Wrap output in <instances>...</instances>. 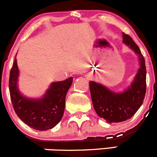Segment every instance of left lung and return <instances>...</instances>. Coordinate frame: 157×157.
<instances>
[{
	"label": "left lung",
	"instance_id": "8db88e82",
	"mask_svg": "<svg viewBox=\"0 0 157 157\" xmlns=\"http://www.w3.org/2000/svg\"><path fill=\"white\" fill-rule=\"evenodd\" d=\"M124 44L139 55L140 68L134 81L124 92L114 93L101 84L90 81L93 105L97 115L109 123L125 121L132 117L142 105L146 93V68L143 55L131 36L123 32Z\"/></svg>",
	"mask_w": 157,
	"mask_h": 157
}]
</instances>
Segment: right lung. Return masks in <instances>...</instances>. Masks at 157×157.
<instances>
[{
    "label": "right lung",
    "instance_id": "add662e5",
    "mask_svg": "<svg viewBox=\"0 0 157 157\" xmlns=\"http://www.w3.org/2000/svg\"><path fill=\"white\" fill-rule=\"evenodd\" d=\"M18 75L15 59L10 71L9 89L16 114L24 123L36 130L46 131L55 127L63 115L66 96L72 84V77L52 82L44 97L34 100L26 98L19 92L17 82Z\"/></svg>",
    "mask_w": 157,
    "mask_h": 157
}]
</instances>
